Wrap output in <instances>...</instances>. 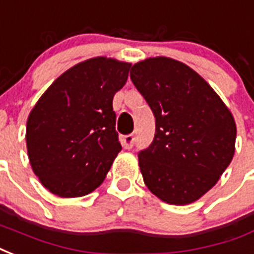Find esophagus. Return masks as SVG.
Returning <instances> with one entry per match:
<instances>
[{
	"label": "esophagus",
	"mask_w": 254,
	"mask_h": 254,
	"mask_svg": "<svg viewBox=\"0 0 254 254\" xmlns=\"http://www.w3.org/2000/svg\"><path fill=\"white\" fill-rule=\"evenodd\" d=\"M134 144V136L133 134H127V136L122 137V145L125 149H130Z\"/></svg>",
	"instance_id": "obj_1"
}]
</instances>
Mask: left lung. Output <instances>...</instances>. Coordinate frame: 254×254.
Here are the masks:
<instances>
[{"instance_id":"1","label":"left lung","mask_w":254,"mask_h":254,"mask_svg":"<svg viewBox=\"0 0 254 254\" xmlns=\"http://www.w3.org/2000/svg\"><path fill=\"white\" fill-rule=\"evenodd\" d=\"M156 118L155 138L138 153L144 183L170 204H190L211 190L230 164L237 127L232 112L200 75L156 56L130 69Z\"/></svg>"}]
</instances>
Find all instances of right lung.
I'll return each instance as SVG.
<instances>
[{"label": "right lung", "instance_id": "right-lung-1", "mask_svg": "<svg viewBox=\"0 0 254 254\" xmlns=\"http://www.w3.org/2000/svg\"><path fill=\"white\" fill-rule=\"evenodd\" d=\"M130 63L97 56L51 84L29 113L27 151L40 183L60 198L83 196L102 185L121 151L113 97Z\"/></svg>", "mask_w": 254, "mask_h": 254}]
</instances>
